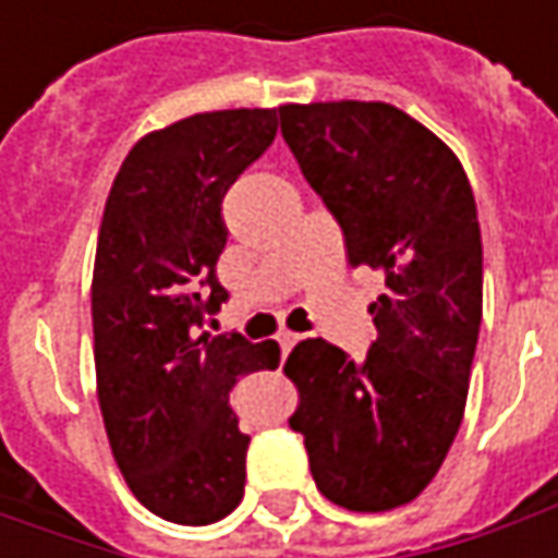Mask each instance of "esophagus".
Segmentation results:
<instances>
[{
	"label": "esophagus",
	"instance_id": "esophagus-1",
	"mask_svg": "<svg viewBox=\"0 0 558 558\" xmlns=\"http://www.w3.org/2000/svg\"><path fill=\"white\" fill-rule=\"evenodd\" d=\"M276 341H279V348H282V354H289L291 348H294V344L301 341V335H294V332H279V338H276Z\"/></svg>",
	"mask_w": 558,
	"mask_h": 558
}]
</instances>
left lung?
Masks as SVG:
<instances>
[{
    "label": "left lung",
    "instance_id": "8db88e82",
    "mask_svg": "<svg viewBox=\"0 0 558 558\" xmlns=\"http://www.w3.org/2000/svg\"><path fill=\"white\" fill-rule=\"evenodd\" d=\"M282 136L351 267L378 269L369 354L323 338L286 360L319 494L351 512L416 500L457 438L482 329V229L460 158L385 101L282 105Z\"/></svg>",
    "mask_w": 558,
    "mask_h": 558
}]
</instances>
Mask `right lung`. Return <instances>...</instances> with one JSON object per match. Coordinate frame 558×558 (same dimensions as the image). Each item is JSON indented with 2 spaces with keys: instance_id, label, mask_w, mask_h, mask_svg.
<instances>
[{
  "instance_id": "1",
  "label": "right lung",
  "mask_w": 558,
  "mask_h": 558,
  "mask_svg": "<svg viewBox=\"0 0 558 558\" xmlns=\"http://www.w3.org/2000/svg\"><path fill=\"white\" fill-rule=\"evenodd\" d=\"M276 108L207 111L142 136L120 163L93 269L98 407L120 475L148 512L210 525L245 497L235 381L279 366L276 341L204 332L226 289L223 195L267 151Z\"/></svg>"
}]
</instances>
